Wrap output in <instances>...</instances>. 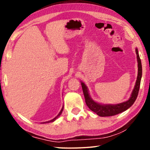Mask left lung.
<instances>
[{"mask_svg": "<svg viewBox=\"0 0 150 150\" xmlns=\"http://www.w3.org/2000/svg\"><path fill=\"white\" fill-rule=\"evenodd\" d=\"M135 51H136L137 63H138V74H137L134 89L132 90L130 98L127 101L116 104H104L94 101L91 98V96H90L89 89H88L87 85L83 82H81L84 96H85V98L86 104H87L90 110L96 112L98 115L100 117H108L121 113V112L128 109L136 100L139 93V88H140L141 77H142V65H141V61L140 57H139V51L137 48L135 49Z\"/></svg>", "mask_w": 150, "mask_h": 150, "instance_id": "obj_1", "label": "left lung"}]
</instances>
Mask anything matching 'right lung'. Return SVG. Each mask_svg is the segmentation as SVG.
Masks as SVG:
<instances>
[{
	"label": "right lung",
	"mask_w": 150,
	"mask_h": 150,
	"mask_svg": "<svg viewBox=\"0 0 150 150\" xmlns=\"http://www.w3.org/2000/svg\"><path fill=\"white\" fill-rule=\"evenodd\" d=\"M63 107H62V108H61V110H60V112H59V113L54 118V119H52V120H50V121H48V122H42V124H46V123H49V122H54L55 120H57V118L59 117V116L61 115V113H62V112H63Z\"/></svg>",
	"instance_id": "add662e5"
}]
</instances>
